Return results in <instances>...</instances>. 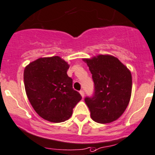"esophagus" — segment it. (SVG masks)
Wrapping results in <instances>:
<instances>
[{"instance_id":"1","label":"esophagus","mask_w":155,"mask_h":155,"mask_svg":"<svg viewBox=\"0 0 155 155\" xmlns=\"http://www.w3.org/2000/svg\"><path fill=\"white\" fill-rule=\"evenodd\" d=\"M79 93H80L81 96H82V97H84V96H85V92H84V91H82V90H81V91H79Z\"/></svg>"}]
</instances>
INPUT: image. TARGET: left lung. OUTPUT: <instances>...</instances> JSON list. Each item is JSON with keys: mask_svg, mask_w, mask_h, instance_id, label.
Wrapping results in <instances>:
<instances>
[{"mask_svg": "<svg viewBox=\"0 0 155 155\" xmlns=\"http://www.w3.org/2000/svg\"><path fill=\"white\" fill-rule=\"evenodd\" d=\"M92 74L94 94L85 97L91 117L98 124L117 120L127 109L132 94L130 70L117 58L99 54L83 58Z\"/></svg>", "mask_w": 155, "mask_h": 155, "instance_id": "obj_1", "label": "left lung"}]
</instances>
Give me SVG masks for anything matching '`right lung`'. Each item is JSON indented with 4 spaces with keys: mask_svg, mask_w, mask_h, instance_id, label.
I'll list each match as a JSON object with an SVG mask.
<instances>
[{
    "mask_svg": "<svg viewBox=\"0 0 155 155\" xmlns=\"http://www.w3.org/2000/svg\"><path fill=\"white\" fill-rule=\"evenodd\" d=\"M68 63L61 57L40 58L25 67L26 95L32 107L45 120L61 123L71 117L73 109L82 99L73 88L67 72Z\"/></svg>",
    "mask_w": 155,
    "mask_h": 155,
    "instance_id": "add662e5",
    "label": "right lung"
}]
</instances>
